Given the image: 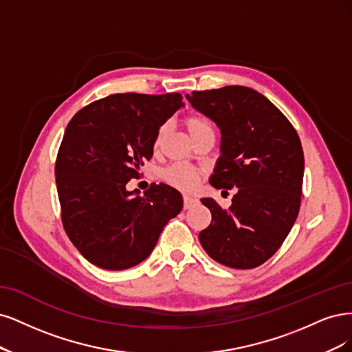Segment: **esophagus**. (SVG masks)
<instances>
[{"label": "esophagus", "instance_id": "34e87169", "mask_svg": "<svg viewBox=\"0 0 352 352\" xmlns=\"http://www.w3.org/2000/svg\"><path fill=\"white\" fill-rule=\"evenodd\" d=\"M183 199H184V209H190L191 206H195L196 203H197V199L191 197V196H188V195H186Z\"/></svg>", "mask_w": 352, "mask_h": 352}]
</instances>
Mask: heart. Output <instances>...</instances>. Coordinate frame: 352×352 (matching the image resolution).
Masks as SVG:
<instances>
[{"label": "heart", "mask_w": 352, "mask_h": 352, "mask_svg": "<svg viewBox=\"0 0 352 352\" xmlns=\"http://www.w3.org/2000/svg\"><path fill=\"white\" fill-rule=\"evenodd\" d=\"M186 126L188 129V133L191 134V138L197 142L203 135L208 134H214L213 130V124L212 121L200 114H192L186 118ZM165 133V127H162L156 135L155 140V147H160L162 143V138ZM162 178L166 181L168 184H171L174 187L183 188V190H190L197 184V173L188 165L184 164H173L168 168H165L162 171Z\"/></svg>", "instance_id": "1"}]
</instances>
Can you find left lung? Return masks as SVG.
I'll use <instances>...</instances> for the list:
<instances>
[{"label":"left lung","instance_id":"8db88e82","mask_svg":"<svg viewBox=\"0 0 352 352\" xmlns=\"http://www.w3.org/2000/svg\"><path fill=\"white\" fill-rule=\"evenodd\" d=\"M186 96L222 134L209 183L214 188L236 187L228 209L201 199L212 222L199 234L200 244L223 266L257 267L278 252L298 217L304 175L298 134L254 89L225 86Z\"/></svg>","mask_w":352,"mask_h":352}]
</instances>
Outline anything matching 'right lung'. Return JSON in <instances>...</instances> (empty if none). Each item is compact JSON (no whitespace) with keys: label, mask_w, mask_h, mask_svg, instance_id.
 Returning a JSON list of instances; mask_svg holds the SVG:
<instances>
[{"label":"right lung","mask_w":352,"mask_h":352,"mask_svg":"<svg viewBox=\"0 0 352 352\" xmlns=\"http://www.w3.org/2000/svg\"><path fill=\"white\" fill-rule=\"evenodd\" d=\"M184 107L179 94H117L82 108L65 129L55 162L64 230L98 267L129 269L152 253L183 196L152 184L126 188L153 155L162 124Z\"/></svg>","instance_id":"1"}]
</instances>
